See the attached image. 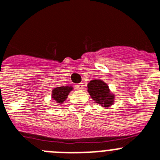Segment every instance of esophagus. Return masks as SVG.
Listing matches in <instances>:
<instances>
[{"mask_svg": "<svg viewBox=\"0 0 160 160\" xmlns=\"http://www.w3.org/2000/svg\"><path fill=\"white\" fill-rule=\"evenodd\" d=\"M83 86H84V85H83V83H79V84L76 85L75 87H76V89L81 90H82L83 87H83Z\"/></svg>", "mask_w": 160, "mask_h": 160, "instance_id": "esophagus-1", "label": "esophagus"}]
</instances>
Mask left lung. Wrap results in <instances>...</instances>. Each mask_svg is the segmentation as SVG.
<instances>
[{"mask_svg":"<svg viewBox=\"0 0 160 160\" xmlns=\"http://www.w3.org/2000/svg\"><path fill=\"white\" fill-rule=\"evenodd\" d=\"M87 91L93 100L102 107H110L114 103L115 95L108 85L101 79H94L87 84Z\"/></svg>","mask_w":160,"mask_h":160,"instance_id":"left-lung-1","label":"left lung"}]
</instances>
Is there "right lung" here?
Returning a JSON list of instances; mask_svg holds the SVG:
<instances>
[{"mask_svg": "<svg viewBox=\"0 0 160 160\" xmlns=\"http://www.w3.org/2000/svg\"><path fill=\"white\" fill-rule=\"evenodd\" d=\"M73 90L71 86H62V87H56L52 90L51 98L56 102V103L62 104L67 98L70 91Z\"/></svg>", "mask_w": 160, "mask_h": 160, "instance_id": "add662e5", "label": "right lung"}]
</instances>
